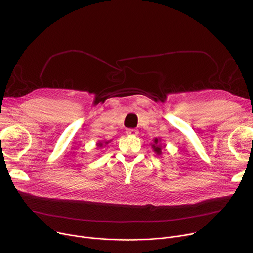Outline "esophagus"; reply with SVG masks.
I'll return each instance as SVG.
<instances>
[{
    "label": "esophagus",
    "mask_w": 253,
    "mask_h": 253,
    "mask_svg": "<svg viewBox=\"0 0 253 253\" xmlns=\"http://www.w3.org/2000/svg\"><path fill=\"white\" fill-rule=\"evenodd\" d=\"M126 133H127L128 135H133V136H136V135H138V130H136V129H128Z\"/></svg>",
    "instance_id": "obj_1"
}]
</instances>
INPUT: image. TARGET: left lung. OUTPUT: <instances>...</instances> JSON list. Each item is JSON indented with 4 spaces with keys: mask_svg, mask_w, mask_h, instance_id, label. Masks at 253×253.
<instances>
[{
    "mask_svg": "<svg viewBox=\"0 0 253 253\" xmlns=\"http://www.w3.org/2000/svg\"><path fill=\"white\" fill-rule=\"evenodd\" d=\"M153 151L156 153V155H161L162 154V149L165 148V145H162L161 144V139L160 138H155L153 139V143L150 144Z\"/></svg>",
    "mask_w": 253,
    "mask_h": 253,
    "instance_id": "obj_1",
    "label": "left lung"
}]
</instances>
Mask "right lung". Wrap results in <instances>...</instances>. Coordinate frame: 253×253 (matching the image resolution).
Returning a JSON list of instances; mask_svg holds the SVG:
<instances>
[{
  "instance_id": "obj_1",
  "label": "right lung",
  "mask_w": 253,
  "mask_h": 253,
  "mask_svg": "<svg viewBox=\"0 0 253 253\" xmlns=\"http://www.w3.org/2000/svg\"><path fill=\"white\" fill-rule=\"evenodd\" d=\"M110 141H100V142H98L97 144H96V146L98 147V148H101V147H103V146H106L108 143H109Z\"/></svg>"
}]
</instances>
